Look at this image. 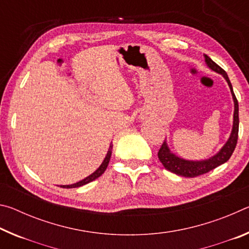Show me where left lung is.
<instances>
[{"mask_svg":"<svg viewBox=\"0 0 249 249\" xmlns=\"http://www.w3.org/2000/svg\"><path fill=\"white\" fill-rule=\"evenodd\" d=\"M204 58H205L206 65H208L212 70L221 73L223 77L226 79V81L230 86V89L231 92V95H233V100L235 104L233 130H231V137L229 138V141H227L226 144L223 146V148L220 150V153L216 154L215 156H213L212 158H210L208 160H202V161H189V160H184L177 157V156L170 153L166 142H163L158 151V158L160 160V162L162 163L163 167H165L167 170L174 172V174L178 176L185 177V178H195V177L204 175L206 172L215 169L216 167L221 166L222 163L226 162L227 160L231 158L233 151L235 150V147L237 145V140H238V127H239L238 102L234 94L233 87H231L229 75H227L224 69H222L221 67L217 64H215V62H214L209 56L204 54Z\"/></svg>","mask_w":249,"mask_h":249,"instance_id":"obj_1","label":"left lung"}]
</instances>
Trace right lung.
I'll list each match as a JSON object with an SVG mask.
<instances>
[{"label": "right lung", "instance_id": "1", "mask_svg": "<svg viewBox=\"0 0 249 249\" xmlns=\"http://www.w3.org/2000/svg\"><path fill=\"white\" fill-rule=\"evenodd\" d=\"M112 148H113V145L111 144V145H109V149H108V151H107V157H105L104 161L102 162V165H101V166L99 167V169L96 170L95 172H93V174L90 175L89 177H87L86 179H83V180H81V181H79V182H77V183H74V184H69V185H61V187H62V188H66V189H70V188H78V187H81V185H84V184L89 183V182H91V181H93V180H95V179H98L99 177H100L101 175H102L103 172L105 171V169H107V168L108 161H109V158H111V155H112Z\"/></svg>", "mask_w": 249, "mask_h": 249}]
</instances>
